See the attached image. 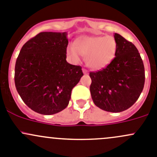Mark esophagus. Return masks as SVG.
Instances as JSON below:
<instances>
[{
	"mask_svg": "<svg viewBox=\"0 0 157 157\" xmlns=\"http://www.w3.org/2000/svg\"><path fill=\"white\" fill-rule=\"evenodd\" d=\"M82 71H83V73L84 74H88V71H87V70H86V69H83L82 70Z\"/></svg>",
	"mask_w": 157,
	"mask_h": 157,
	"instance_id": "esophagus-1",
	"label": "esophagus"
}]
</instances>
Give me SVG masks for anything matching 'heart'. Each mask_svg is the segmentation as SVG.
Instances as JSON below:
<instances>
[{
  "mask_svg": "<svg viewBox=\"0 0 157 157\" xmlns=\"http://www.w3.org/2000/svg\"><path fill=\"white\" fill-rule=\"evenodd\" d=\"M116 51V41L112 36H83L74 40L73 47L67 48V53L74 61H80L79 55L84 57L89 67L100 71L111 64Z\"/></svg>",
  "mask_w": 157,
  "mask_h": 157,
  "instance_id": "1",
  "label": "heart"
}]
</instances>
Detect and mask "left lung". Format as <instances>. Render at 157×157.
Masks as SVG:
<instances>
[{
    "mask_svg": "<svg viewBox=\"0 0 157 157\" xmlns=\"http://www.w3.org/2000/svg\"><path fill=\"white\" fill-rule=\"evenodd\" d=\"M115 58L109 66L90 72V93L93 102L102 110L120 112L129 109L144 86V66L135 45L118 33Z\"/></svg>",
    "mask_w": 157,
    "mask_h": 157,
    "instance_id": "8db88e82",
    "label": "left lung"
}]
</instances>
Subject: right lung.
Listing matches in <instances>:
<instances>
[{
	"mask_svg": "<svg viewBox=\"0 0 157 157\" xmlns=\"http://www.w3.org/2000/svg\"><path fill=\"white\" fill-rule=\"evenodd\" d=\"M67 32H42L23 45L15 65V86L32 110L53 115L64 110L72 89L83 76L66 61Z\"/></svg>",
	"mask_w": 157,
	"mask_h": 157,
	"instance_id": "obj_1",
	"label": "right lung"
}]
</instances>
